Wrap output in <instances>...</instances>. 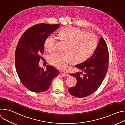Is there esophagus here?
Instances as JSON below:
<instances>
[{"mask_svg": "<svg viewBox=\"0 0 125 125\" xmlns=\"http://www.w3.org/2000/svg\"><path fill=\"white\" fill-rule=\"evenodd\" d=\"M60 74L61 75H62V76H64V77H68V76H69L68 74L66 73H62V72H61V73H60Z\"/></svg>", "mask_w": 125, "mask_h": 125, "instance_id": "34e87169", "label": "esophagus"}]
</instances>
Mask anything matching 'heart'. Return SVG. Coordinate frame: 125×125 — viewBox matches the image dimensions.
Masks as SVG:
<instances>
[{
    "instance_id": "heart-1",
    "label": "heart",
    "mask_w": 125,
    "mask_h": 125,
    "mask_svg": "<svg viewBox=\"0 0 125 125\" xmlns=\"http://www.w3.org/2000/svg\"><path fill=\"white\" fill-rule=\"evenodd\" d=\"M61 38L67 42L64 52H57L49 57L50 63L57 69H66L69 64L74 62H81L90 56L97 47L98 40L95 35L84 30L75 27H69L59 32ZM56 39L50 35L44 42L45 49L52 52L56 48Z\"/></svg>"
}]
</instances>
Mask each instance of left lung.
I'll return each mask as SVG.
<instances>
[{
  "instance_id": "1",
  "label": "left lung",
  "mask_w": 125,
  "mask_h": 125,
  "mask_svg": "<svg viewBox=\"0 0 125 125\" xmlns=\"http://www.w3.org/2000/svg\"><path fill=\"white\" fill-rule=\"evenodd\" d=\"M108 58L107 45L101 38L94 54L84 62L75 66L83 71V75H81L82 72L70 74L76 78L77 83L75 86L68 89L70 94L82 98L94 93L101 85L107 72Z\"/></svg>"
}]
</instances>
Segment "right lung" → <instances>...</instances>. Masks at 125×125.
<instances>
[{"instance_id": "obj_1", "label": "right lung", "mask_w": 125, "mask_h": 125, "mask_svg": "<svg viewBox=\"0 0 125 125\" xmlns=\"http://www.w3.org/2000/svg\"><path fill=\"white\" fill-rule=\"evenodd\" d=\"M60 24L35 25L22 34L15 52V66L22 84L29 90L42 93L49 88L52 80L59 75L58 71L47 65L46 70L39 66L44 52L45 39L54 32Z\"/></svg>"}]
</instances>
